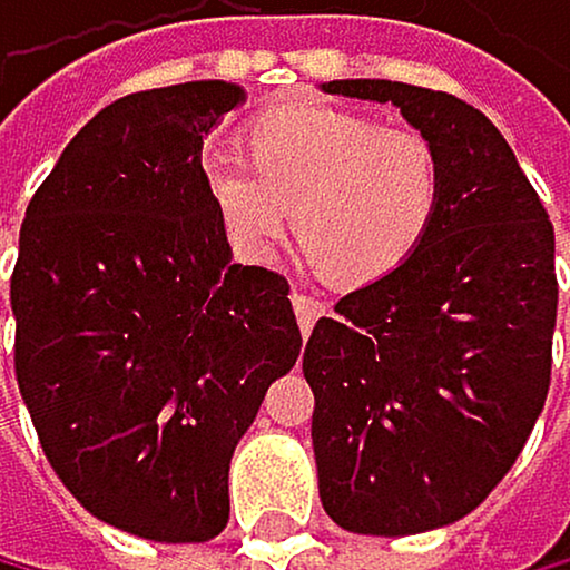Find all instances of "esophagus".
Wrapping results in <instances>:
<instances>
[{
    "label": "esophagus",
    "instance_id": "1",
    "mask_svg": "<svg viewBox=\"0 0 570 570\" xmlns=\"http://www.w3.org/2000/svg\"><path fill=\"white\" fill-rule=\"evenodd\" d=\"M292 309H296V321H299V332L303 335L314 332L317 317L324 314V306L314 296H303V292H292Z\"/></svg>",
    "mask_w": 570,
    "mask_h": 570
}]
</instances>
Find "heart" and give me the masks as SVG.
<instances>
[{
    "label": "heart",
    "instance_id": "b5f03b06",
    "mask_svg": "<svg viewBox=\"0 0 570 570\" xmlns=\"http://www.w3.org/2000/svg\"><path fill=\"white\" fill-rule=\"evenodd\" d=\"M242 141L249 161L224 149L203 156V188L246 261H271L296 224L324 278L364 288L403 271L435 228L442 160L421 131L328 102H285L256 114Z\"/></svg>",
    "mask_w": 570,
    "mask_h": 570
}]
</instances>
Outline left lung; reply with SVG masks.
I'll return each instance as SVG.
<instances>
[{"instance_id": "left-lung-1", "label": "left lung", "mask_w": 570, "mask_h": 570, "mask_svg": "<svg viewBox=\"0 0 570 570\" xmlns=\"http://www.w3.org/2000/svg\"><path fill=\"white\" fill-rule=\"evenodd\" d=\"M321 91L392 102L442 160L429 242L306 338L321 503L356 535L432 532L500 485L547 403L553 224L497 124L464 99L400 81Z\"/></svg>"}]
</instances>
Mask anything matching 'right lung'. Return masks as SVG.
I'll use <instances>...</instances> for the list:
<instances>
[{
  "instance_id": "right-lung-1",
  "label": "right lung",
  "mask_w": 570,
  "mask_h": 570,
  "mask_svg": "<svg viewBox=\"0 0 570 570\" xmlns=\"http://www.w3.org/2000/svg\"><path fill=\"white\" fill-rule=\"evenodd\" d=\"M232 81L135 91L70 138L20 224L17 385L88 514L153 542L228 524V468L303 346L288 282L232 264L203 138Z\"/></svg>"
}]
</instances>
